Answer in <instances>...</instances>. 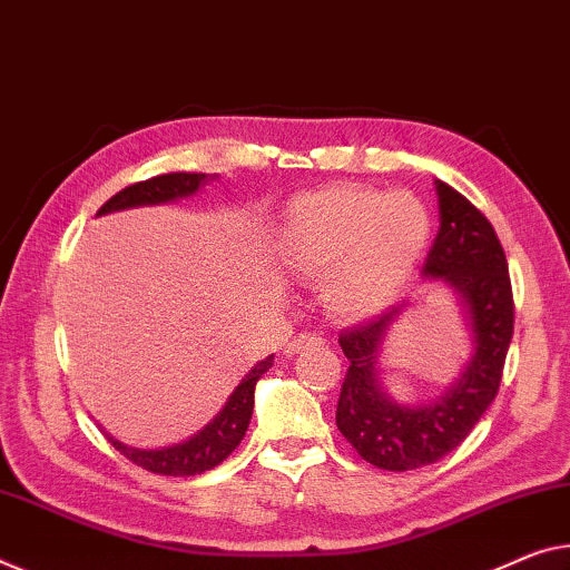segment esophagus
<instances>
[{"instance_id": "34e87169", "label": "esophagus", "mask_w": 570, "mask_h": 570, "mask_svg": "<svg viewBox=\"0 0 570 570\" xmlns=\"http://www.w3.org/2000/svg\"><path fill=\"white\" fill-rule=\"evenodd\" d=\"M318 344H323V338L318 336V334H297L291 344L285 346V352L291 354V356H295V354H301L303 348H308V346H318Z\"/></svg>"}]
</instances>
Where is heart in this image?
Masks as SVG:
<instances>
[{
  "instance_id": "obj_1",
  "label": "heart",
  "mask_w": 570,
  "mask_h": 570,
  "mask_svg": "<svg viewBox=\"0 0 570 570\" xmlns=\"http://www.w3.org/2000/svg\"><path fill=\"white\" fill-rule=\"evenodd\" d=\"M431 232V214L415 196L331 186L285 206L275 249L293 275L323 277V305L336 318L364 321L405 291Z\"/></svg>"
}]
</instances>
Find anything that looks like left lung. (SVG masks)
<instances>
[{"mask_svg":"<svg viewBox=\"0 0 570 570\" xmlns=\"http://www.w3.org/2000/svg\"><path fill=\"white\" fill-rule=\"evenodd\" d=\"M435 194L441 226L423 279H441L461 305L471 354L459 374L431 400L397 402L384 390V352L392 326L410 308L407 301L338 336L348 372L336 425L358 456L384 471L428 466L463 443L497 397L512 341V285L492 224L449 183L435 180Z\"/></svg>","mask_w":570,"mask_h":570,"instance_id":"8db88e82","label":"left lung"}]
</instances>
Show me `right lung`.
Instances as JSON below:
<instances>
[{"label": "right lung", "mask_w": 570, "mask_h": 570, "mask_svg": "<svg viewBox=\"0 0 570 570\" xmlns=\"http://www.w3.org/2000/svg\"><path fill=\"white\" fill-rule=\"evenodd\" d=\"M218 175H206V173H168L157 175V178L135 183L125 190H119L117 196H111L107 204L99 208L96 216H107L114 212H127V208H139V206H163V204H175L180 198L196 196L200 188L206 186L208 180H216ZM275 356L269 354L262 358L252 370L244 374V380L236 384V390L224 402V407L212 417V423L200 428L186 441L163 445V449H137V445H127L117 441V438L109 435L121 456H127L137 466H142L153 474L163 476H196L204 474V471L214 469L222 463L229 453L242 443L244 433H247L252 410H255V387L262 380L269 366H273Z\"/></svg>", "instance_id": "obj_1"}]
</instances>
